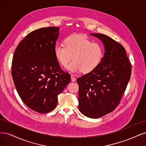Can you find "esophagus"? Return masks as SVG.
<instances>
[{
  "mask_svg": "<svg viewBox=\"0 0 146 146\" xmlns=\"http://www.w3.org/2000/svg\"><path fill=\"white\" fill-rule=\"evenodd\" d=\"M70 77H71V81H72V82H75V81H76V77H75L73 76V75H71V76H70Z\"/></svg>",
  "mask_w": 146,
  "mask_h": 146,
  "instance_id": "obj_1",
  "label": "esophagus"
}]
</instances>
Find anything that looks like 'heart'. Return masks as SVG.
I'll use <instances>...</instances> for the list:
<instances>
[{
    "instance_id": "1",
    "label": "heart",
    "mask_w": 146,
    "mask_h": 146,
    "mask_svg": "<svg viewBox=\"0 0 146 146\" xmlns=\"http://www.w3.org/2000/svg\"><path fill=\"white\" fill-rule=\"evenodd\" d=\"M54 54L58 63L64 67L70 59L73 60L66 67L69 71L90 73L100 63L104 48L100 43L92 42L85 35L74 34L64 39V45L55 47Z\"/></svg>"
}]
</instances>
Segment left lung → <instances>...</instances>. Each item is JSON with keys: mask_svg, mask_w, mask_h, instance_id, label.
<instances>
[{"mask_svg": "<svg viewBox=\"0 0 146 146\" xmlns=\"http://www.w3.org/2000/svg\"><path fill=\"white\" fill-rule=\"evenodd\" d=\"M90 35L103 43L105 53L98 67L77 78L78 109L88 117L99 118L119 105L130 80L131 68L121 44L107 35Z\"/></svg>", "mask_w": 146, "mask_h": 146, "instance_id": "obj_1", "label": "left lung"}]
</instances>
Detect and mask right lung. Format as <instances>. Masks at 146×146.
<instances>
[{"mask_svg": "<svg viewBox=\"0 0 146 146\" xmlns=\"http://www.w3.org/2000/svg\"><path fill=\"white\" fill-rule=\"evenodd\" d=\"M59 27L41 28L29 33L14 52L11 75L21 99L39 113L54 110L58 96L70 82L61 69L54 48Z\"/></svg>", "mask_w": 146, "mask_h": 146, "instance_id": "add662e5", "label": "right lung"}]
</instances>
